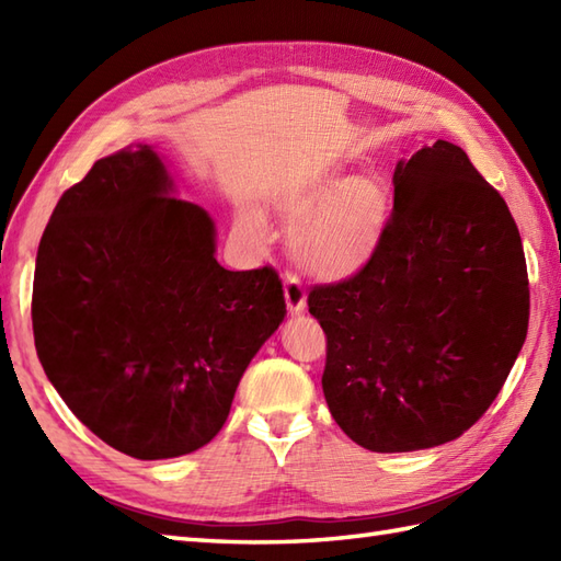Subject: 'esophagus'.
<instances>
[{
    "label": "esophagus",
    "instance_id": "obj_1",
    "mask_svg": "<svg viewBox=\"0 0 561 561\" xmlns=\"http://www.w3.org/2000/svg\"><path fill=\"white\" fill-rule=\"evenodd\" d=\"M284 299H287L289 313L306 311V289L296 274H287V279H284Z\"/></svg>",
    "mask_w": 561,
    "mask_h": 561
}]
</instances>
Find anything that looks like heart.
Instances as JSON below:
<instances>
[{
    "mask_svg": "<svg viewBox=\"0 0 561 561\" xmlns=\"http://www.w3.org/2000/svg\"><path fill=\"white\" fill-rule=\"evenodd\" d=\"M282 209L296 226V260L320 279H352L383 250L390 195L376 178L323 171L284 197ZM245 224L253 233L267 236L260 214L248 211Z\"/></svg>",
    "mask_w": 561,
    "mask_h": 561,
    "instance_id": "1",
    "label": "heart"
}]
</instances>
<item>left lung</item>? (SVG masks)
Returning a JSON list of instances; mask_svg holds the SVG:
<instances>
[{
	"instance_id": "1",
	"label": "left lung",
	"mask_w": 561,
	"mask_h": 561,
	"mask_svg": "<svg viewBox=\"0 0 561 561\" xmlns=\"http://www.w3.org/2000/svg\"><path fill=\"white\" fill-rule=\"evenodd\" d=\"M392 185L374 265L308 294L328 335L330 414L376 453L468 432L502 390L530 313L518 226L468 153L438 139L398 161Z\"/></svg>"
}]
</instances>
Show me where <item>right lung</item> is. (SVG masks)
<instances>
[{
    "label": "right lung",
    "mask_w": 561,
    "mask_h": 561,
    "mask_svg": "<svg viewBox=\"0 0 561 561\" xmlns=\"http://www.w3.org/2000/svg\"><path fill=\"white\" fill-rule=\"evenodd\" d=\"M209 214L135 145L59 197L35 257L33 337L45 376L105 444L139 460L219 434L238 380L287 316L272 267L231 272Z\"/></svg>",
    "instance_id": "add662e5"
}]
</instances>
